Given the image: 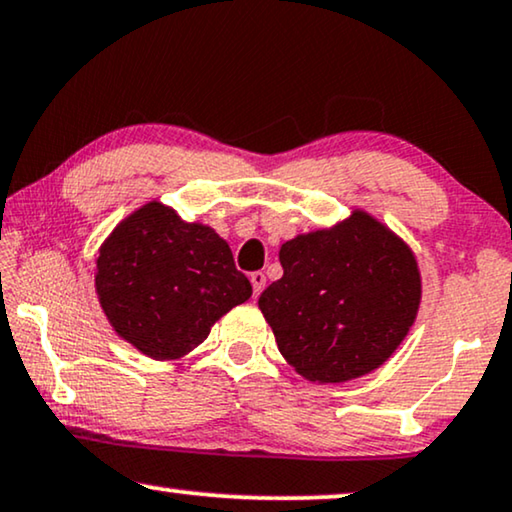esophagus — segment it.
Returning <instances> with one entry per match:
<instances>
[{
    "mask_svg": "<svg viewBox=\"0 0 512 512\" xmlns=\"http://www.w3.org/2000/svg\"><path fill=\"white\" fill-rule=\"evenodd\" d=\"M250 283H253V292H255V297H259V294H262V290L266 287V276H264L262 271L250 273Z\"/></svg>",
    "mask_w": 512,
    "mask_h": 512,
    "instance_id": "34e87169",
    "label": "esophagus"
}]
</instances>
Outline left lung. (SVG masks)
Instances as JSON below:
<instances>
[{"mask_svg":"<svg viewBox=\"0 0 512 512\" xmlns=\"http://www.w3.org/2000/svg\"><path fill=\"white\" fill-rule=\"evenodd\" d=\"M283 278L259 297L280 355L313 383H345L392 357L413 327L422 280L413 250L364 211L285 241Z\"/></svg>","mask_w":512,"mask_h":512,"instance_id":"obj_1","label":"left lung"}]
</instances>
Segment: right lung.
<instances>
[{"label":"right lung","instance_id":"right-lung-1","mask_svg":"<svg viewBox=\"0 0 512 512\" xmlns=\"http://www.w3.org/2000/svg\"><path fill=\"white\" fill-rule=\"evenodd\" d=\"M95 287L118 336L153 359L187 355L253 294L227 241L160 201L113 229L99 248Z\"/></svg>","mask_w":512,"mask_h":512}]
</instances>
